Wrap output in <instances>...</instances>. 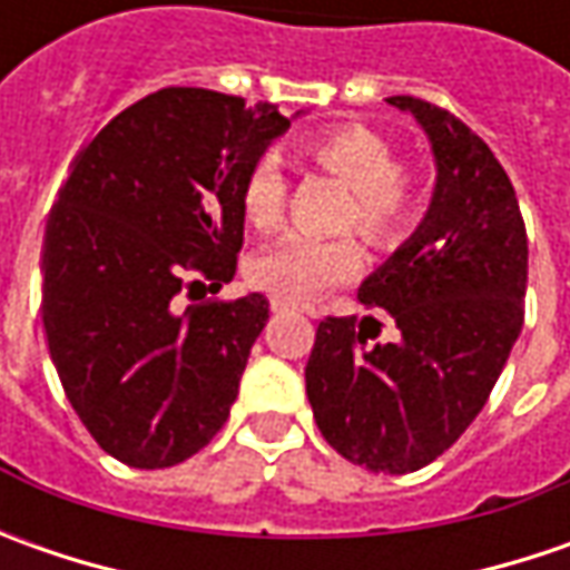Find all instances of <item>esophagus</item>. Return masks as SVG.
I'll return each mask as SVG.
<instances>
[{
    "instance_id": "obj_1",
    "label": "esophagus",
    "mask_w": 570,
    "mask_h": 570,
    "mask_svg": "<svg viewBox=\"0 0 570 570\" xmlns=\"http://www.w3.org/2000/svg\"><path fill=\"white\" fill-rule=\"evenodd\" d=\"M269 307L273 311H307V314H314L311 307H301V304H295V301H288V297H269Z\"/></svg>"
}]
</instances>
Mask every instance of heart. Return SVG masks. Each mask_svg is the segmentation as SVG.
Segmentation results:
<instances>
[{"label": "heart", "mask_w": 570, "mask_h": 570, "mask_svg": "<svg viewBox=\"0 0 570 570\" xmlns=\"http://www.w3.org/2000/svg\"><path fill=\"white\" fill-rule=\"evenodd\" d=\"M311 165L352 187L342 225L358 228L377 247H393L425 215V187L415 170L400 165V151L362 122H340L304 139ZM288 206V177L275 158H256L240 184V212L256 230L282 225ZM358 237L292 234L275 240L250 263L253 285L288 301H307L362 273Z\"/></svg>", "instance_id": "1"}]
</instances>
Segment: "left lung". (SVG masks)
<instances>
[{
    "mask_svg": "<svg viewBox=\"0 0 570 570\" xmlns=\"http://www.w3.org/2000/svg\"><path fill=\"white\" fill-rule=\"evenodd\" d=\"M386 100L422 122L438 161L425 222L358 288L400 340L371 345L355 317L320 320L304 381L330 448L403 475L456 444L489 403L523 326L527 228L511 177L466 122L409 95Z\"/></svg>",
    "mask_w": 570,
    "mask_h": 570,
    "instance_id": "left-lung-1",
    "label": "left lung"
}]
</instances>
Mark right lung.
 <instances>
[{
  "label": "right lung",
  "instance_id": "right-lung-1",
  "mask_svg": "<svg viewBox=\"0 0 570 570\" xmlns=\"http://www.w3.org/2000/svg\"><path fill=\"white\" fill-rule=\"evenodd\" d=\"M288 129L273 104L206 88L136 100L78 151L43 237V330L66 400L100 450L165 470L228 422L269 301L208 297L244 247L240 184Z\"/></svg>",
  "mask_w": 570,
  "mask_h": 570
}]
</instances>
